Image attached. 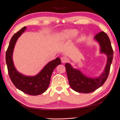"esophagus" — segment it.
I'll return each instance as SVG.
<instances>
[{
	"instance_id": "1",
	"label": "esophagus",
	"mask_w": 120,
	"mask_h": 120,
	"mask_svg": "<svg viewBox=\"0 0 120 120\" xmlns=\"http://www.w3.org/2000/svg\"><path fill=\"white\" fill-rule=\"evenodd\" d=\"M61 62L62 63H65V62H67L69 61L68 58H67L66 56H62L61 58Z\"/></svg>"
}]
</instances>
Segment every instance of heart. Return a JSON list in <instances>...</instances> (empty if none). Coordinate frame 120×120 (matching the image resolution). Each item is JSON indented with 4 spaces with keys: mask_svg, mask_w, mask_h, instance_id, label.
Instances as JSON below:
<instances>
[{
    "mask_svg": "<svg viewBox=\"0 0 120 120\" xmlns=\"http://www.w3.org/2000/svg\"><path fill=\"white\" fill-rule=\"evenodd\" d=\"M79 34V32L78 30L73 29V30H66L62 32L61 34V37L63 39H69L71 38H74L78 36ZM85 38V37L82 35L80 38V40H82Z\"/></svg>",
    "mask_w": 120,
    "mask_h": 120,
    "instance_id": "1",
    "label": "heart"
}]
</instances>
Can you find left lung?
<instances>
[{
    "instance_id": "obj_1",
    "label": "left lung",
    "mask_w": 120,
    "mask_h": 120,
    "mask_svg": "<svg viewBox=\"0 0 120 120\" xmlns=\"http://www.w3.org/2000/svg\"><path fill=\"white\" fill-rule=\"evenodd\" d=\"M94 38L99 42L101 52L106 54L108 57L105 71L99 78H89L84 75L81 71L74 69L70 64L66 63L65 67L69 83L71 89L79 93H89L100 88L106 81L109 73L112 58V50L110 39L104 32L98 33Z\"/></svg>"
}]
</instances>
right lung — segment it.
Listing matches in <instances>:
<instances>
[{
  "label": "right lung",
  "mask_w": 120,
  "mask_h": 120,
  "mask_svg": "<svg viewBox=\"0 0 120 120\" xmlns=\"http://www.w3.org/2000/svg\"><path fill=\"white\" fill-rule=\"evenodd\" d=\"M25 30L26 27H24L12 37L6 51V62L9 76L16 88L28 95H38L47 90L53 70L61 62L59 58H56L47 64L41 71L34 76H25L18 72L13 65L12 54L18 38Z\"/></svg>",
  "instance_id": "right-lung-1"
}]
</instances>
